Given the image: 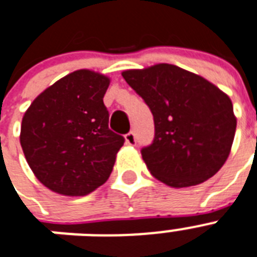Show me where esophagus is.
Wrapping results in <instances>:
<instances>
[{"label":"esophagus","mask_w":257,"mask_h":257,"mask_svg":"<svg viewBox=\"0 0 257 257\" xmlns=\"http://www.w3.org/2000/svg\"><path fill=\"white\" fill-rule=\"evenodd\" d=\"M124 139H126L127 145H131V146H135V145H137V137H135V134L133 131L127 133V134L124 135Z\"/></svg>","instance_id":"1"}]
</instances>
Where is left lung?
Returning a JSON list of instances; mask_svg holds the SVG:
<instances>
[{
    "label": "left lung",
    "mask_w": 257,
    "mask_h": 257,
    "mask_svg": "<svg viewBox=\"0 0 257 257\" xmlns=\"http://www.w3.org/2000/svg\"><path fill=\"white\" fill-rule=\"evenodd\" d=\"M122 76L154 118V139L141 150L151 174L173 188L213 177L229 156L236 131L229 96L172 64L128 69Z\"/></svg>",
    "instance_id": "left-lung-1"
}]
</instances>
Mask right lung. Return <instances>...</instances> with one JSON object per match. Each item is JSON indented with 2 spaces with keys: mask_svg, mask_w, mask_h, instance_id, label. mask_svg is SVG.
I'll use <instances>...</instances> for the list:
<instances>
[{
  "mask_svg": "<svg viewBox=\"0 0 257 257\" xmlns=\"http://www.w3.org/2000/svg\"><path fill=\"white\" fill-rule=\"evenodd\" d=\"M108 84L100 73L75 71L40 93L24 115L20 142L28 165L53 192L85 196L108 180L124 143L108 127Z\"/></svg>",
  "mask_w": 257,
  "mask_h": 257,
  "instance_id": "right-lung-1",
  "label": "right lung"
}]
</instances>
